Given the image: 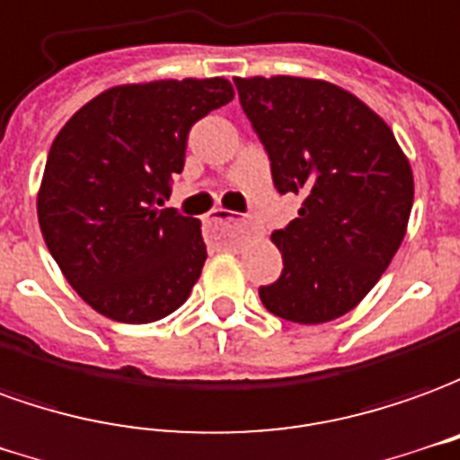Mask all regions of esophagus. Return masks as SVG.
I'll use <instances>...</instances> for the list:
<instances>
[{
  "mask_svg": "<svg viewBox=\"0 0 460 460\" xmlns=\"http://www.w3.org/2000/svg\"><path fill=\"white\" fill-rule=\"evenodd\" d=\"M208 225H245V220L243 217H235L233 213H227V210H223V208H215L213 213H210V217H208Z\"/></svg>",
  "mask_w": 460,
  "mask_h": 460,
  "instance_id": "esophagus-1",
  "label": "esophagus"
}]
</instances>
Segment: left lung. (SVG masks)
<instances>
[{
  "label": "left lung",
  "mask_w": 460,
  "mask_h": 460,
  "mask_svg": "<svg viewBox=\"0 0 460 460\" xmlns=\"http://www.w3.org/2000/svg\"><path fill=\"white\" fill-rule=\"evenodd\" d=\"M240 106L270 158L277 193H299V217L272 233L282 275L260 288L277 317L322 324L367 297L402 245L411 165L392 128L327 81L235 79Z\"/></svg>",
  "instance_id": "1"
}]
</instances>
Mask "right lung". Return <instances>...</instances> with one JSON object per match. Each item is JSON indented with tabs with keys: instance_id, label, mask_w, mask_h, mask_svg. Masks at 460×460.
I'll return each instance as SVG.
<instances>
[{
	"instance_id": "obj_1",
	"label": "right lung",
	"mask_w": 460,
	"mask_h": 460,
	"mask_svg": "<svg viewBox=\"0 0 460 460\" xmlns=\"http://www.w3.org/2000/svg\"><path fill=\"white\" fill-rule=\"evenodd\" d=\"M233 96L225 79L116 86L51 143L41 235L68 285L103 317L148 324L190 295L208 257L200 223L161 205L183 172L190 128Z\"/></svg>"
}]
</instances>
